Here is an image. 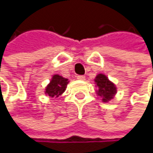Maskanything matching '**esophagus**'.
I'll use <instances>...</instances> for the list:
<instances>
[{
    "instance_id": "34e87169",
    "label": "esophagus",
    "mask_w": 153,
    "mask_h": 153,
    "mask_svg": "<svg viewBox=\"0 0 153 153\" xmlns=\"http://www.w3.org/2000/svg\"><path fill=\"white\" fill-rule=\"evenodd\" d=\"M77 79L78 80H81V81H83V80H85V76H83V75H78L77 76Z\"/></svg>"
}]
</instances>
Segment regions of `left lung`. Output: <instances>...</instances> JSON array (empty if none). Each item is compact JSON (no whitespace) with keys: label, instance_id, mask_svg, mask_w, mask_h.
I'll return each mask as SVG.
<instances>
[{"label":"left lung","instance_id":"obj_1","mask_svg":"<svg viewBox=\"0 0 153 153\" xmlns=\"http://www.w3.org/2000/svg\"><path fill=\"white\" fill-rule=\"evenodd\" d=\"M98 86L97 94L103 97L104 102H108L117 94V88L113 82H111L105 75L100 73L96 76L94 80Z\"/></svg>","mask_w":153,"mask_h":153}]
</instances>
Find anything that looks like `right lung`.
Masks as SVG:
<instances>
[{
  "mask_svg": "<svg viewBox=\"0 0 153 153\" xmlns=\"http://www.w3.org/2000/svg\"><path fill=\"white\" fill-rule=\"evenodd\" d=\"M68 82V79L63 78L62 76H59V74H56L52 77L49 84L47 86L45 93L49 97H58L66 90Z\"/></svg>",
  "mask_w": 153,
  "mask_h": 153,
  "instance_id": "1",
  "label": "right lung"
}]
</instances>
